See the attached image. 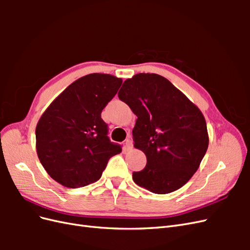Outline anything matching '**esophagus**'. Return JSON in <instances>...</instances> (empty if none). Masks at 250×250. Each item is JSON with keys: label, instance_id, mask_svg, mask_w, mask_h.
Wrapping results in <instances>:
<instances>
[{"label": "esophagus", "instance_id": "esophagus-1", "mask_svg": "<svg viewBox=\"0 0 250 250\" xmlns=\"http://www.w3.org/2000/svg\"><path fill=\"white\" fill-rule=\"evenodd\" d=\"M125 148L126 150H131L132 149V141L130 139H127L125 142Z\"/></svg>", "mask_w": 250, "mask_h": 250}]
</instances>
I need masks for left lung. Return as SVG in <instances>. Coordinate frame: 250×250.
I'll return each mask as SVG.
<instances>
[{
  "label": "left lung",
  "mask_w": 250,
  "mask_h": 250,
  "mask_svg": "<svg viewBox=\"0 0 250 250\" xmlns=\"http://www.w3.org/2000/svg\"><path fill=\"white\" fill-rule=\"evenodd\" d=\"M118 96L138 117L133 145L147 157L145 169L132 173L133 181L155 194L178 190L198 170L208 147L201 110L168 79L153 73L126 79Z\"/></svg>",
  "instance_id": "1"
}]
</instances>
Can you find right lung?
Segmentation results:
<instances>
[{"label":"right lung","mask_w":250,"mask_h":250,"mask_svg":"<svg viewBox=\"0 0 250 250\" xmlns=\"http://www.w3.org/2000/svg\"><path fill=\"white\" fill-rule=\"evenodd\" d=\"M122 79L109 74L85 75L58 95L36 125V153L58 184L81 188L95 183L108 160L122 148L110 143L101 112Z\"/></svg>","instance_id":"right-lung-1"}]
</instances>
